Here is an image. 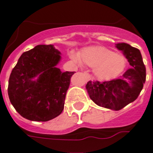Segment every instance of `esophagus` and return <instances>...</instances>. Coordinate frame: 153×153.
I'll list each match as a JSON object with an SVG mask.
<instances>
[{"label":"esophagus","instance_id":"34e87169","mask_svg":"<svg viewBox=\"0 0 153 153\" xmlns=\"http://www.w3.org/2000/svg\"><path fill=\"white\" fill-rule=\"evenodd\" d=\"M85 74H86V76H87V78H88V79H91V75L88 74V73H85Z\"/></svg>","mask_w":153,"mask_h":153}]
</instances>
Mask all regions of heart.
<instances>
[{
	"mask_svg": "<svg viewBox=\"0 0 153 153\" xmlns=\"http://www.w3.org/2000/svg\"><path fill=\"white\" fill-rule=\"evenodd\" d=\"M77 55H72V59L79 63L80 59L89 67H93L94 74L98 79L109 80L117 77L125 69L126 59L123 55L114 53L104 47L95 46L86 48Z\"/></svg>",
	"mask_w": 153,
	"mask_h": 153,
	"instance_id": "obj_1",
	"label": "heart"
}]
</instances>
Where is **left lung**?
I'll return each mask as SVG.
<instances>
[{
  "instance_id": "obj_1",
  "label": "left lung",
  "mask_w": 153,
  "mask_h": 153,
  "mask_svg": "<svg viewBox=\"0 0 153 153\" xmlns=\"http://www.w3.org/2000/svg\"><path fill=\"white\" fill-rule=\"evenodd\" d=\"M132 67L119 79L107 82L89 81L86 89L90 98L99 106L120 110L137 98L146 79V70L137 48L126 43L116 44Z\"/></svg>"
}]
</instances>
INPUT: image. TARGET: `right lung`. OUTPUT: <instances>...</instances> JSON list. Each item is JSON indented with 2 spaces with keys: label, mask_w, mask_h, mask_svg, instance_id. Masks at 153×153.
Segmentation results:
<instances>
[{
  "label": "right lung",
  "mask_w": 153,
  "mask_h": 153,
  "mask_svg": "<svg viewBox=\"0 0 153 153\" xmlns=\"http://www.w3.org/2000/svg\"><path fill=\"white\" fill-rule=\"evenodd\" d=\"M61 53L54 45H37L21 55L9 77L8 98L25 118L48 121L64 108L66 94L74 72L56 67Z\"/></svg>",
  "instance_id": "obj_1"
}]
</instances>
